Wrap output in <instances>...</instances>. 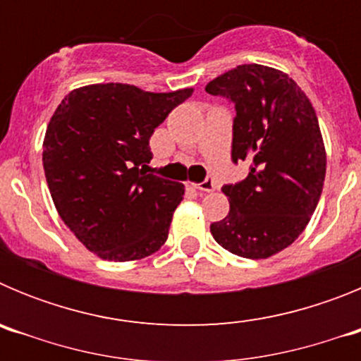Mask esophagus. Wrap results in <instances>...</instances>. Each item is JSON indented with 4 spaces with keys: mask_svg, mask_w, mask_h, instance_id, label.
I'll use <instances>...</instances> for the list:
<instances>
[{
    "mask_svg": "<svg viewBox=\"0 0 361 361\" xmlns=\"http://www.w3.org/2000/svg\"><path fill=\"white\" fill-rule=\"evenodd\" d=\"M195 188H197V190H200V191H206V193H212V191H215L216 184H215V180H213L212 177H206L202 183L197 184Z\"/></svg>",
    "mask_w": 361,
    "mask_h": 361,
    "instance_id": "esophagus-1",
    "label": "esophagus"
}]
</instances>
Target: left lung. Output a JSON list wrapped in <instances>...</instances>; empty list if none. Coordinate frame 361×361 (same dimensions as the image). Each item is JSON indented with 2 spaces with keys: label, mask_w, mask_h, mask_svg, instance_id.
Returning a JSON list of instances; mask_svg holds the SVG:
<instances>
[{
  "label": "left lung",
  "mask_w": 361,
  "mask_h": 361,
  "mask_svg": "<svg viewBox=\"0 0 361 361\" xmlns=\"http://www.w3.org/2000/svg\"><path fill=\"white\" fill-rule=\"evenodd\" d=\"M206 92L233 103L231 161L251 162L244 180L222 186L229 213L209 229L229 253L267 258L298 238L320 200L327 161L317 114L289 75L262 65L229 70Z\"/></svg>",
  "instance_id": "obj_1"
}]
</instances>
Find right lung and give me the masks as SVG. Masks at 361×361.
Here are the masks:
<instances>
[{"label":"right lung","instance_id":"add662e5","mask_svg":"<svg viewBox=\"0 0 361 361\" xmlns=\"http://www.w3.org/2000/svg\"><path fill=\"white\" fill-rule=\"evenodd\" d=\"M191 88L153 94L106 82L70 92L50 119L43 168L57 213L104 260L155 253L184 186L148 173L149 137Z\"/></svg>","mask_w":361,"mask_h":361}]
</instances>
